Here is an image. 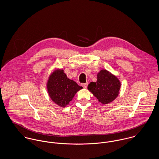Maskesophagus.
Instances as JSON below:
<instances>
[{
	"label": "esophagus",
	"instance_id": "esophagus-1",
	"mask_svg": "<svg viewBox=\"0 0 159 159\" xmlns=\"http://www.w3.org/2000/svg\"><path fill=\"white\" fill-rule=\"evenodd\" d=\"M88 82L85 83V84H82V86L84 88H86L87 87V86H88Z\"/></svg>",
	"mask_w": 159,
	"mask_h": 159
}]
</instances>
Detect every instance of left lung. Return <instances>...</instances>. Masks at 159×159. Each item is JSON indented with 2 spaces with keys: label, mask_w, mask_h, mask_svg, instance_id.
Instances as JSON below:
<instances>
[{
  "label": "left lung",
  "mask_w": 159,
  "mask_h": 159,
  "mask_svg": "<svg viewBox=\"0 0 159 159\" xmlns=\"http://www.w3.org/2000/svg\"><path fill=\"white\" fill-rule=\"evenodd\" d=\"M121 83L118 78L106 70L98 74L96 82H91L88 89L100 102L107 104L115 100L118 96Z\"/></svg>",
  "instance_id": "1"
}]
</instances>
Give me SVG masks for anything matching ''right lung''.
Listing matches in <instances>:
<instances>
[{
	"mask_svg": "<svg viewBox=\"0 0 159 159\" xmlns=\"http://www.w3.org/2000/svg\"><path fill=\"white\" fill-rule=\"evenodd\" d=\"M47 88L51 99L58 106L65 107L75 93L82 88L68 79L63 70H55L49 76Z\"/></svg>",
	"mask_w": 159,
	"mask_h": 159,
	"instance_id": "right-lung-1",
	"label": "right lung"
}]
</instances>
